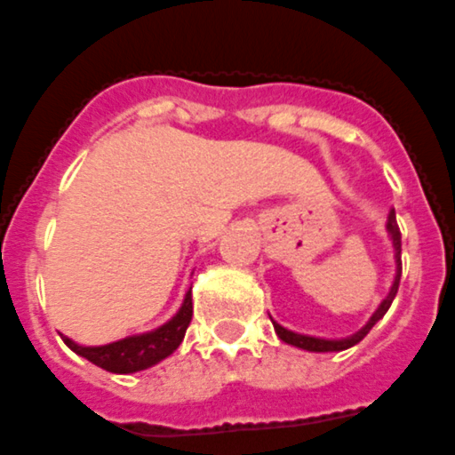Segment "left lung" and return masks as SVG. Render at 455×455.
<instances>
[{"mask_svg":"<svg viewBox=\"0 0 455 455\" xmlns=\"http://www.w3.org/2000/svg\"><path fill=\"white\" fill-rule=\"evenodd\" d=\"M386 231H388L390 242H393L395 262H397V274H395L393 287H390L388 296L381 300V305L377 307V312L372 314L371 321H368V323L363 325L359 332H355L352 337H347V339H318V337H307V334L291 332V330L283 328V325H278L274 318H271V323H274V330H275V334L280 337V341H285V343H290V346H296V347H303V350H309V352H339V350H347V347L356 346V343L362 341V339L366 337L368 332H371L372 325H375L377 321H379V318L384 316L386 312H388L390 303H393L395 294H397V287H400V278H402V233H400V227H397V218H395V211H390V213H388Z\"/></svg>","mask_w":455,"mask_h":455,"instance_id":"1","label":"left lung"}]
</instances>
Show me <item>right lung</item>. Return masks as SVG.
I'll list each match as a JSON object with an SVG mask.
<instances>
[{
	"instance_id": "right-lung-1",
	"label": "right lung",
	"mask_w": 455,
	"mask_h": 455,
	"mask_svg": "<svg viewBox=\"0 0 455 455\" xmlns=\"http://www.w3.org/2000/svg\"><path fill=\"white\" fill-rule=\"evenodd\" d=\"M190 318H193V296L188 291L180 312L170 318L168 323L152 330V332L134 334V337H125L121 341L108 343V346H78L69 337H62V341L76 355L84 356L87 362L96 363L103 371L127 375V372L146 371V368L155 366L161 359L172 355L180 347V343L184 341Z\"/></svg>"
}]
</instances>
